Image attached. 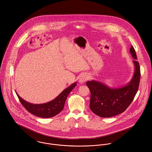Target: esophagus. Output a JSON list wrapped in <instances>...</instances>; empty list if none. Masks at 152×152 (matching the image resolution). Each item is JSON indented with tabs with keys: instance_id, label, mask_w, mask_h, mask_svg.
I'll return each instance as SVG.
<instances>
[{
	"instance_id": "obj_1",
	"label": "esophagus",
	"mask_w": 152,
	"mask_h": 152,
	"mask_svg": "<svg viewBox=\"0 0 152 152\" xmlns=\"http://www.w3.org/2000/svg\"><path fill=\"white\" fill-rule=\"evenodd\" d=\"M89 76L87 74H83L79 78V83H85L87 80L89 79Z\"/></svg>"
}]
</instances>
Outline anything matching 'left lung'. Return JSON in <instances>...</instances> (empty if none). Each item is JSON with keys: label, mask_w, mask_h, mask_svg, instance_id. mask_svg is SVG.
I'll return each mask as SVG.
<instances>
[{"label": "left lung", "mask_w": 152, "mask_h": 152, "mask_svg": "<svg viewBox=\"0 0 152 152\" xmlns=\"http://www.w3.org/2000/svg\"><path fill=\"white\" fill-rule=\"evenodd\" d=\"M130 52L134 60L136 53L132 45ZM134 73L130 82L116 88H110L102 82L88 81L86 85L91 91L90 108L99 117L110 118L123 113L131 104L139 89L140 80V69L138 61H133Z\"/></svg>", "instance_id": "8db88e82"}]
</instances>
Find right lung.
<instances>
[{"instance_id": "right-lung-1", "label": "right lung", "mask_w": 152, "mask_h": 152, "mask_svg": "<svg viewBox=\"0 0 152 152\" xmlns=\"http://www.w3.org/2000/svg\"><path fill=\"white\" fill-rule=\"evenodd\" d=\"M75 82L62 91L54 99L42 104H34L23 99L16 92L23 107L32 114L40 118H51L59 114L64 106L66 100L69 93L76 86Z\"/></svg>"}]
</instances>
